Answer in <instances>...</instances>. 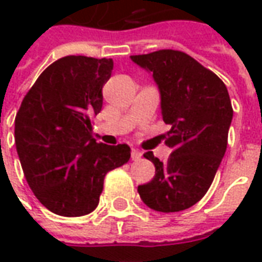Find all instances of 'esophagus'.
Instances as JSON below:
<instances>
[{
  "label": "esophagus",
  "mask_w": 262,
  "mask_h": 262,
  "mask_svg": "<svg viewBox=\"0 0 262 262\" xmlns=\"http://www.w3.org/2000/svg\"><path fill=\"white\" fill-rule=\"evenodd\" d=\"M140 159H142V153H140L139 150H136V148H133V150H132V160H133V161H137V160Z\"/></svg>",
  "instance_id": "34e87169"
}]
</instances>
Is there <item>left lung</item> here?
Returning <instances> with one entry per match:
<instances>
[{
	"label": "left lung",
	"mask_w": 262,
	"mask_h": 262,
	"mask_svg": "<svg viewBox=\"0 0 262 262\" xmlns=\"http://www.w3.org/2000/svg\"><path fill=\"white\" fill-rule=\"evenodd\" d=\"M153 74L161 97V116L171 130L165 144L172 148L167 163L151 151L156 176L137 187L148 208L180 212L199 202L213 182L227 147L233 119L225 82L213 71L180 50H159L130 56Z\"/></svg>",
	"instance_id": "8db88e82"
}]
</instances>
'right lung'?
<instances>
[{"label": "right lung", "mask_w": 262, "mask_h": 262, "mask_svg": "<svg viewBox=\"0 0 262 262\" xmlns=\"http://www.w3.org/2000/svg\"><path fill=\"white\" fill-rule=\"evenodd\" d=\"M112 59L66 56L39 75L15 118V144L29 187L45 208L75 217L98 206L103 178L130 159L127 144L92 139Z\"/></svg>", "instance_id": "obj_1"}]
</instances>
